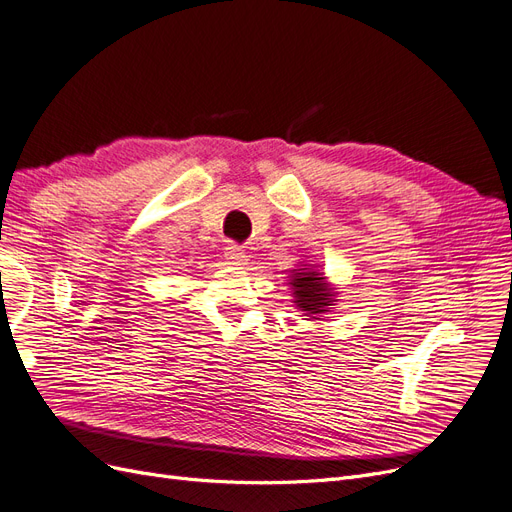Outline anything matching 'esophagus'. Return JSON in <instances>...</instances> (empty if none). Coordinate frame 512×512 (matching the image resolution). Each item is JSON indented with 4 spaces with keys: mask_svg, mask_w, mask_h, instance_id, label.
<instances>
[{
    "mask_svg": "<svg viewBox=\"0 0 512 512\" xmlns=\"http://www.w3.org/2000/svg\"><path fill=\"white\" fill-rule=\"evenodd\" d=\"M223 255H225L227 261L232 263V266H244V263H246V253L240 249L238 244H227Z\"/></svg>",
    "mask_w": 512,
    "mask_h": 512,
    "instance_id": "obj_1",
    "label": "esophagus"
}]
</instances>
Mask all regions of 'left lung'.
Returning a JSON list of instances; mask_svg holds the SVG:
<instances>
[{
  "instance_id": "obj_1",
  "label": "left lung",
  "mask_w": 512,
  "mask_h": 512,
  "mask_svg": "<svg viewBox=\"0 0 512 512\" xmlns=\"http://www.w3.org/2000/svg\"><path fill=\"white\" fill-rule=\"evenodd\" d=\"M291 289H293V304L310 318L323 316L331 312V306L337 301V291L329 285L325 274L316 266L301 263V268L291 270Z\"/></svg>"
}]
</instances>
